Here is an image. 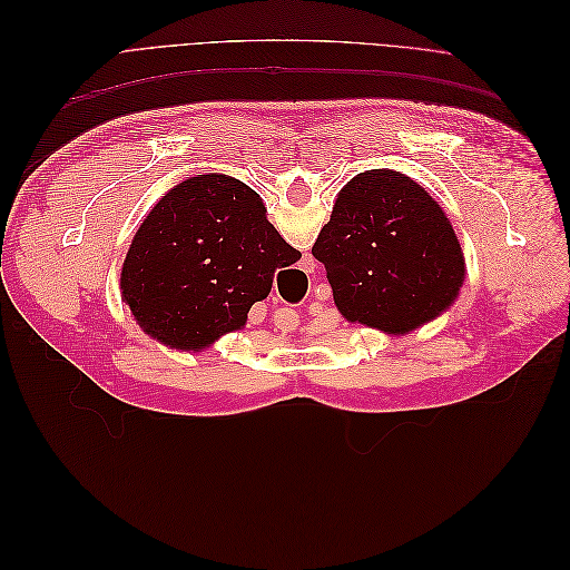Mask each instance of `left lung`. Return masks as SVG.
I'll list each match as a JSON object with an SVG mask.
<instances>
[{
  "mask_svg": "<svg viewBox=\"0 0 570 570\" xmlns=\"http://www.w3.org/2000/svg\"><path fill=\"white\" fill-rule=\"evenodd\" d=\"M312 254L325 266L340 314L404 335L450 308L463 285V252L440 204L387 168L340 189Z\"/></svg>",
  "mask_w": 570,
  "mask_h": 570,
  "instance_id": "1",
  "label": "left lung"
}]
</instances>
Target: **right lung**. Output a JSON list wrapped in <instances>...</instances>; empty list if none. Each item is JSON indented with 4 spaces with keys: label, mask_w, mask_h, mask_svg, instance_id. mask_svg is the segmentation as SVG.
<instances>
[{
    "label": "right lung",
    "mask_w": 570,
    "mask_h": 570,
    "mask_svg": "<svg viewBox=\"0 0 570 570\" xmlns=\"http://www.w3.org/2000/svg\"><path fill=\"white\" fill-rule=\"evenodd\" d=\"M252 187L230 176L176 185L147 214L120 271L142 331L174 350H204L247 323L278 268L297 264Z\"/></svg>",
    "instance_id": "add662e5"
}]
</instances>
